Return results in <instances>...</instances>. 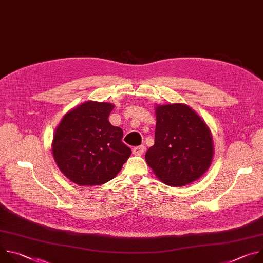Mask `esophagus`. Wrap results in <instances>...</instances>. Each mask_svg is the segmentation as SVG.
I'll use <instances>...</instances> for the list:
<instances>
[{
	"instance_id": "esophagus-1",
	"label": "esophagus",
	"mask_w": 263,
	"mask_h": 263,
	"mask_svg": "<svg viewBox=\"0 0 263 263\" xmlns=\"http://www.w3.org/2000/svg\"><path fill=\"white\" fill-rule=\"evenodd\" d=\"M144 151H145L144 145H138V146L133 147V154L134 155H142Z\"/></svg>"
}]
</instances>
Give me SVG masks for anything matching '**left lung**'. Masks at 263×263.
Returning <instances> with one entry per match:
<instances>
[{
  "mask_svg": "<svg viewBox=\"0 0 263 263\" xmlns=\"http://www.w3.org/2000/svg\"><path fill=\"white\" fill-rule=\"evenodd\" d=\"M155 143L145 161L166 185L190 184L208 170L213 156L211 133L196 112L184 104L155 109Z\"/></svg>",
  "mask_w": 263,
  "mask_h": 263,
  "instance_id": "left-lung-1",
  "label": "left lung"
}]
</instances>
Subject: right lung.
Listing matches in <instances>:
<instances>
[{"mask_svg": "<svg viewBox=\"0 0 263 263\" xmlns=\"http://www.w3.org/2000/svg\"><path fill=\"white\" fill-rule=\"evenodd\" d=\"M114 105L87 101L70 110L56 129L54 159L71 182L101 185L115 178L131 155L123 141V130L112 126L109 115Z\"/></svg>", "mask_w": 263, "mask_h": 263, "instance_id": "obj_1", "label": "right lung"}]
</instances>
